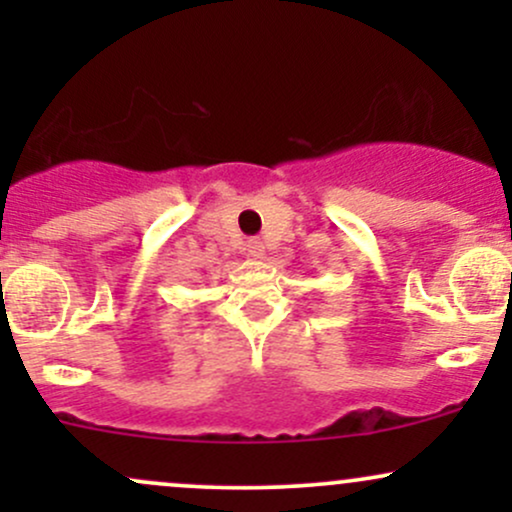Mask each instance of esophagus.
Wrapping results in <instances>:
<instances>
[{"mask_svg": "<svg viewBox=\"0 0 512 512\" xmlns=\"http://www.w3.org/2000/svg\"><path fill=\"white\" fill-rule=\"evenodd\" d=\"M248 255L255 257V260H260V257H264V245L260 243V240H250V243H248Z\"/></svg>", "mask_w": 512, "mask_h": 512, "instance_id": "esophagus-1", "label": "esophagus"}]
</instances>
